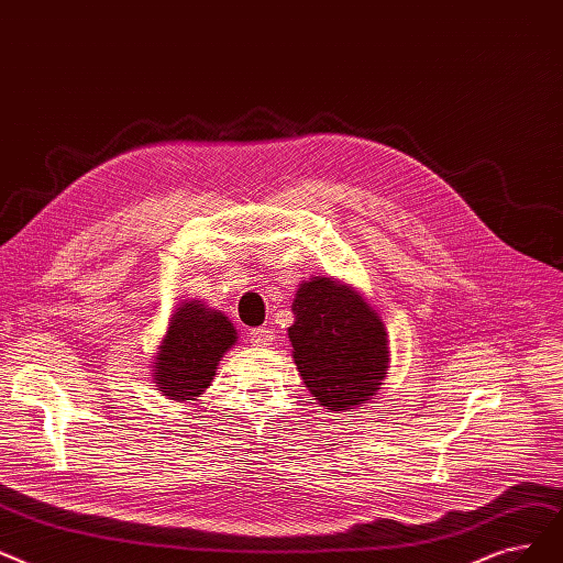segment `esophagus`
<instances>
[{"mask_svg": "<svg viewBox=\"0 0 563 563\" xmlns=\"http://www.w3.org/2000/svg\"><path fill=\"white\" fill-rule=\"evenodd\" d=\"M250 341L256 347H265V345H273L275 334H273V330H267V328H256V330L250 332Z\"/></svg>", "mask_w": 563, "mask_h": 563, "instance_id": "esophagus-1", "label": "esophagus"}]
</instances>
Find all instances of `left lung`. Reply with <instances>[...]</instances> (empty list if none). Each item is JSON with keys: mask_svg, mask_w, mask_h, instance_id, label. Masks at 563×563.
I'll return each mask as SVG.
<instances>
[{"mask_svg": "<svg viewBox=\"0 0 563 563\" xmlns=\"http://www.w3.org/2000/svg\"><path fill=\"white\" fill-rule=\"evenodd\" d=\"M288 339L307 389L325 410H355L380 391L389 371L383 316L353 284L302 282L290 305Z\"/></svg>", "mask_w": 563, "mask_h": 563, "instance_id": "8db88e82", "label": "left lung"}]
</instances>
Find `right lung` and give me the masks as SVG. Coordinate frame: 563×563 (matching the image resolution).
Masks as SVG:
<instances>
[{
    "mask_svg": "<svg viewBox=\"0 0 563 563\" xmlns=\"http://www.w3.org/2000/svg\"><path fill=\"white\" fill-rule=\"evenodd\" d=\"M238 343L231 320L201 300L180 302L155 351L153 383L176 404H190L218 376L222 357Z\"/></svg>",
    "mask_w": 563,
    "mask_h": 563,
    "instance_id": "1",
    "label": "right lung"
}]
</instances>
